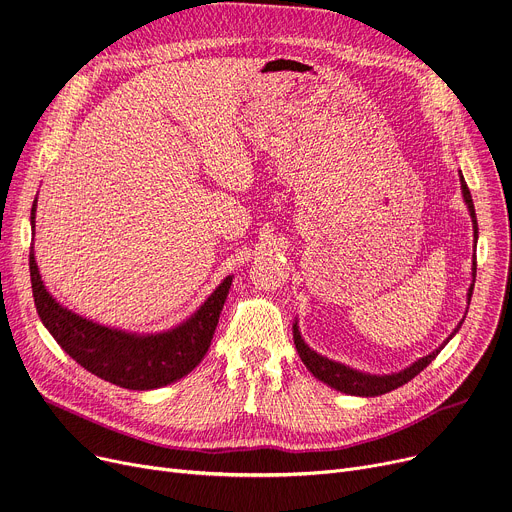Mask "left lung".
<instances>
[{
  "instance_id": "1",
  "label": "left lung",
  "mask_w": 512,
  "mask_h": 512,
  "mask_svg": "<svg viewBox=\"0 0 512 512\" xmlns=\"http://www.w3.org/2000/svg\"><path fill=\"white\" fill-rule=\"evenodd\" d=\"M461 181V193L465 199V206L469 210L471 216V224H473V238H475V245H478V218H475V208H473V199L469 193V187L463 179V175L459 177ZM475 245H473V263H471V286L467 290V309H469V302H471V294H473V284H475V269H478V263H475ZM467 315V313H465ZM465 317L459 321V325L453 329V333L442 342L434 352H430L424 358H418L414 364H410L407 368L399 370V372H391V374H370V372H362L356 368H350L342 362H335L329 360L321 354H317L313 348L306 346V342L302 339L300 331H298V321H294L292 325V333H294V346L296 352L300 356V360L304 362V366L313 372V377L323 381L325 385H329L335 391H342L346 395H358V397H377L383 393H389L401 385H405L407 381H412L416 374H420L438 354L440 350L449 344V339H453L457 335V331L461 329Z\"/></svg>"
}]
</instances>
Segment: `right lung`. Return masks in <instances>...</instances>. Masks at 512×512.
<instances>
[{"instance_id":"1","label":"right lung","mask_w":512,"mask_h":512,"mask_svg":"<svg viewBox=\"0 0 512 512\" xmlns=\"http://www.w3.org/2000/svg\"><path fill=\"white\" fill-rule=\"evenodd\" d=\"M34 218L37 197L30 210L32 234ZM28 263L34 306L63 352L98 379L133 391H150L175 383L203 360L232 284V276L224 278L199 309L175 327L158 333H133L94 323L57 302L41 280L34 247H30Z\"/></svg>"}]
</instances>
